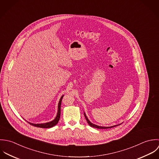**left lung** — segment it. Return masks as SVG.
Masks as SVG:
<instances>
[{
    "instance_id": "1",
    "label": "left lung",
    "mask_w": 159,
    "mask_h": 159,
    "mask_svg": "<svg viewBox=\"0 0 159 159\" xmlns=\"http://www.w3.org/2000/svg\"><path fill=\"white\" fill-rule=\"evenodd\" d=\"M84 116H85V119H86V120H87L88 124H89V125H90V127H94V128H99V129H106V128H111L116 127V126L119 125H114V126H112V127H101V126H98V125H95V124H92V123L88 119V118H87V116L85 115V113H84Z\"/></svg>"
}]
</instances>
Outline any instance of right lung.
<instances>
[{
  "instance_id": "1",
  "label": "right lung",
  "mask_w": 159,
  "mask_h": 159,
  "mask_svg": "<svg viewBox=\"0 0 159 159\" xmlns=\"http://www.w3.org/2000/svg\"><path fill=\"white\" fill-rule=\"evenodd\" d=\"M64 95L62 96L60 99L59 103H58V112H57V117H55V119L50 122H47V123H45V124H32L30 123L29 122H28L30 124H31L32 126L34 127H39V128H52V127H54L55 125H56L60 118V115H61V101H62V99L63 98Z\"/></svg>"
}]
</instances>
